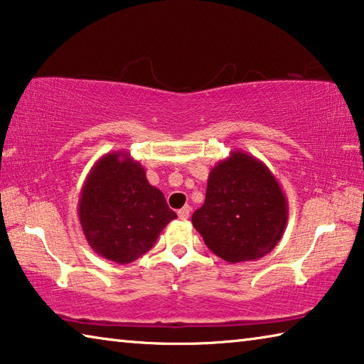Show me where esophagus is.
<instances>
[{"label": "esophagus", "instance_id": "34e87169", "mask_svg": "<svg viewBox=\"0 0 364 364\" xmlns=\"http://www.w3.org/2000/svg\"><path fill=\"white\" fill-rule=\"evenodd\" d=\"M189 213H191V207L189 205H184L183 208H180V210H178V217H180L181 220H188L189 218Z\"/></svg>", "mask_w": 364, "mask_h": 364}]
</instances>
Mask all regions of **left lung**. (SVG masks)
<instances>
[{"label": "left lung", "mask_w": 364, "mask_h": 364, "mask_svg": "<svg viewBox=\"0 0 364 364\" xmlns=\"http://www.w3.org/2000/svg\"><path fill=\"white\" fill-rule=\"evenodd\" d=\"M287 218V199L271 170L250 154L232 151L208 173L205 202L193 213V225L215 255L241 263L269 254Z\"/></svg>", "instance_id": "8db88e82"}]
</instances>
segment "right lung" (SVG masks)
Here are the masks:
<instances>
[{"instance_id":"1","label":"right lung","mask_w":364,"mask_h":364,"mask_svg":"<svg viewBox=\"0 0 364 364\" xmlns=\"http://www.w3.org/2000/svg\"><path fill=\"white\" fill-rule=\"evenodd\" d=\"M78 218L97 255L127 264L151 250L176 213L125 151L102 156L90 170L78 199Z\"/></svg>"}]
</instances>
